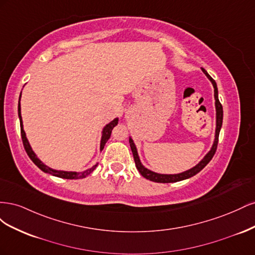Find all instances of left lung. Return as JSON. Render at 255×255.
Segmentation results:
<instances>
[{
	"label": "left lung",
	"instance_id": "left-lung-1",
	"mask_svg": "<svg viewBox=\"0 0 255 255\" xmlns=\"http://www.w3.org/2000/svg\"><path fill=\"white\" fill-rule=\"evenodd\" d=\"M202 71L204 72V74L207 76L208 80H210L214 86V97H215V105H216V134H215V141L213 143V146L211 151L208 152L206 155L204 156V158L200 161V163L195 166L194 168L189 169V170L179 173V174H159L156 172H153L149 169L144 168L141 163L140 159L138 157V153L136 150V146L132 140V138H129V145H130V150L133 152V156H134V160H135V165L137 170L139 171V173L145 177L146 180H150L152 182H156V183H174V182H179L182 180H186L189 179V177L196 175L198 172H200L202 169L210 163L211 159L213 158V156L215 155L216 150H217V145H218V138H219V133H220V128L222 126V118H223V111H222V105L218 99V89H217V84H216L215 80H213L212 76L208 74L205 69L202 68Z\"/></svg>",
	"mask_w": 255,
	"mask_h": 255
}]
</instances>
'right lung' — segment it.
Masks as SVG:
<instances>
[{
  "instance_id": "obj_1",
  "label": "right lung",
  "mask_w": 255,
  "mask_h": 255,
  "mask_svg": "<svg viewBox=\"0 0 255 255\" xmlns=\"http://www.w3.org/2000/svg\"><path fill=\"white\" fill-rule=\"evenodd\" d=\"M21 98V95H20ZM20 98H19V105H18V114H19V119H20V128H21V137H22V142L23 145H24V149L27 153L28 157L33 160V163L39 168L43 172H47L50 173L54 176H58V177H63V179H68V180H76V179H84V177H86L88 174H90L92 171L95 170L96 167L98 166L95 165L92 168L88 169V170H85L83 172H68V171H59V170H54V169H51L49 167L45 166L40 159H38L36 154L34 153V151L30 148V145L28 143L27 138L25 136V132L24 129H23V125H22V117H21V106H20ZM118 125V118L114 119L111 123H109L104 128H103V132H102V139H101V145H100V150H103L104 149V145L106 143V141L110 139L111 134H112V130L113 128Z\"/></svg>"
}]
</instances>
